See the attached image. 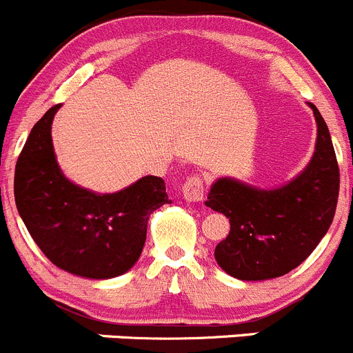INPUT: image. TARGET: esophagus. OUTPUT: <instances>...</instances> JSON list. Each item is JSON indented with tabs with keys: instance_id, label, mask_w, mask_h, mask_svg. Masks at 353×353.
Returning a JSON list of instances; mask_svg holds the SVG:
<instances>
[{
	"instance_id": "obj_1",
	"label": "esophagus",
	"mask_w": 353,
	"mask_h": 353,
	"mask_svg": "<svg viewBox=\"0 0 353 353\" xmlns=\"http://www.w3.org/2000/svg\"><path fill=\"white\" fill-rule=\"evenodd\" d=\"M182 196L183 199L189 203H199L206 196V180L203 174H192L185 180L182 187Z\"/></svg>"
}]
</instances>
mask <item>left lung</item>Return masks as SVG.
Returning <instances> with one entry per match:
<instances>
[{
	"instance_id": "1",
	"label": "left lung",
	"mask_w": 353,
	"mask_h": 353,
	"mask_svg": "<svg viewBox=\"0 0 353 353\" xmlns=\"http://www.w3.org/2000/svg\"><path fill=\"white\" fill-rule=\"evenodd\" d=\"M317 142L308 166L288 185L254 189L220 179L208 194L206 206L223 213L230 232L214 248L225 272L241 281L281 277L310 256L336 211L340 168L330 130L314 103Z\"/></svg>"
}]
</instances>
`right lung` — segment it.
Returning <instances> with one entry per match:
<instances>
[{"label": "right lung", "mask_w": 353, "mask_h": 353, "mask_svg": "<svg viewBox=\"0 0 353 353\" xmlns=\"http://www.w3.org/2000/svg\"><path fill=\"white\" fill-rule=\"evenodd\" d=\"M59 107L34 124L17 161V210L53 265L88 279H110L137 263L150 213L171 201L164 180L150 174L114 194H95L69 182L52 143Z\"/></svg>", "instance_id": "1"}]
</instances>
